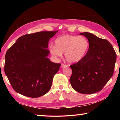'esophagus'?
<instances>
[{
    "label": "esophagus",
    "mask_w": 120,
    "mask_h": 120,
    "mask_svg": "<svg viewBox=\"0 0 120 120\" xmlns=\"http://www.w3.org/2000/svg\"><path fill=\"white\" fill-rule=\"evenodd\" d=\"M61 67H62V68H66V67H68V65H67L63 64V63H62L61 65Z\"/></svg>",
    "instance_id": "1"
}]
</instances>
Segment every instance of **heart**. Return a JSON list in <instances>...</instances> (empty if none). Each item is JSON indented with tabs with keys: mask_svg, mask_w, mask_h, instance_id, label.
<instances>
[{
	"mask_svg": "<svg viewBox=\"0 0 120 120\" xmlns=\"http://www.w3.org/2000/svg\"><path fill=\"white\" fill-rule=\"evenodd\" d=\"M55 45H50L49 52L53 56L61 57L64 53L65 59L70 63L80 61L85 57L89 48V42L83 36L65 34L58 37Z\"/></svg>",
	"mask_w": 120,
	"mask_h": 120,
	"instance_id": "1",
	"label": "heart"
}]
</instances>
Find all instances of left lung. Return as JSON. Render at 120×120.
Instances as JSON below:
<instances>
[{"mask_svg": "<svg viewBox=\"0 0 120 120\" xmlns=\"http://www.w3.org/2000/svg\"><path fill=\"white\" fill-rule=\"evenodd\" d=\"M89 42L85 57L71 65L70 81L75 91L82 94H92L102 89L113 75L116 55L112 46L107 40L85 32Z\"/></svg>", "mask_w": 120, "mask_h": 120, "instance_id": "left-lung-1", "label": "left lung"}]
</instances>
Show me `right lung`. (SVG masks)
Listing matches in <instances>:
<instances>
[{
	"label": "right lung",
	"mask_w": 120,
	"mask_h": 120,
	"mask_svg": "<svg viewBox=\"0 0 120 120\" xmlns=\"http://www.w3.org/2000/svg\"><path fill=\"white\" fill-rule=\"evenodd\" d=\"M58 31L22 35L7 50L4 72L16 92L36 98L49 91L61 64L50 61L47 48L49 39Z\"/></svg>",
	"instance_id": "1"
}]
</instances>
